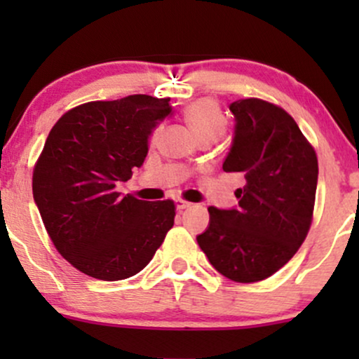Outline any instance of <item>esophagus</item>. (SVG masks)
Returning <instances> with one entry per match:
<instances>
[{
    "label": "esophagus",
    "mask_w": 359,
    "mask_h": 359,
    "mask_svg": "<svg viewBox=\"0 0 359 359\" xmlns=\"http://www.w3.org/2000/svg\"><path fill=\"white\" fill-rule=\"evenodd\" d=\"M191 203H189V201H184V199H179L177 201V209H179V211H182V209H187V208H191Z\"/></svg>",
    "instance_id": "obj_1"
}]
</instances>
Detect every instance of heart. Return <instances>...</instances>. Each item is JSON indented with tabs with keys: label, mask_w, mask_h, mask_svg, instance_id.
Wrapping results in <instances>:
<instances>
[{
	"label": "heart",
	"mask_w": 359,
	"mask_h": 359,
	"mask_svg": "<svg viewBox=\"0 0 359 359\" xmlns=\"http://www.w3.org/2000/svg\"><path fill=\"white\" fill-rule=\"evenodd\" d=\"M184 118L199 140H217L226 130V116L222 114L219 104L214 100H209V97L194 101L192 104H189L184 109ZM160 135H162V125H156L151 130L150 138H148L150 145H155L158 142Z\"/></svg>",
	"instance_id": "1"
}]
</instances>
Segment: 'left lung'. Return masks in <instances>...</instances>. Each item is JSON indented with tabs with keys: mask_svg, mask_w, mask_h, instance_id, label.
Instances as JSON below:
<instances>
[{
	"mask_svg": "<svg viewBox=\"0 0 359 359\" xmlns=\"http://www.w3.org/2000/svg\"><path fill=\"white\" fill-rule=\"evenodd\" d=\"M236 119L224 172H238V209H208L209 228L197 236L226 278L255 283L271 277L297 253L312 224L317 155L295 119L273 102L248 97L229 104Z\"/></svg>",
	"mask_w": 359,
	"mask_h": 359,
	"instance_id": "obj_1",
	"label": "left lung"
}]
</instances>
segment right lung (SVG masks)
I'll use <instances>...</instances> for the list:
<instances>
[{
	"label": "right lung",
	"instance_id": "add662e5",
	"mask_svg": "<svg viewBox=\"0 0 359 359\" xmlns=\"http://www.w3.org/2000/svg\"><path fill=\"white\" fill-rule=\"evenodd\" d=\"M168 97L133 94L90 101L53 125L34 167V199L57 251L82 273L114 282L154 258L174 226V201L121 196L148 151V135L170 113Z\"/></svg>",
	"mask_w": 359,
	"mask_h": 359
}]
</instances>
